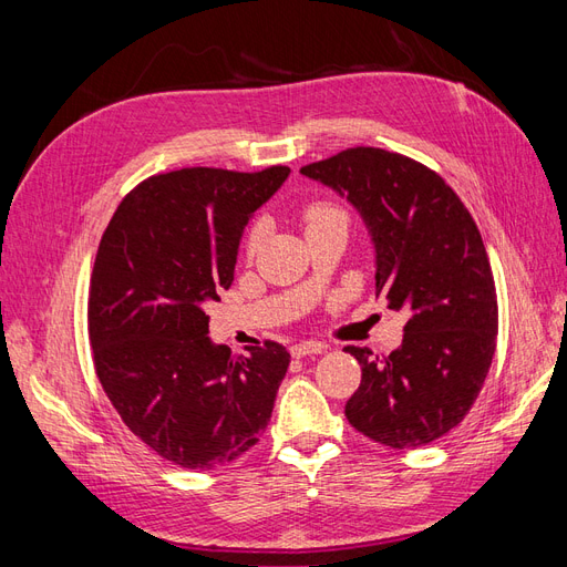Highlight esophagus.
I'll return each mask as SVG.
<instances>
[{
    "label": "esophagus",
    "mask_w": 567,
    "mask_h": 567,
    "mask_svg": "<svg viewBox=\"0 0 567 567\" xmlns=\"http://www.w3.org/2000/svg\"><path fill=\"white\" fill-rule=\"evenodd\" d=\"M323 350H326L323 342L310 340V342H298V346L290 348V354H293V357H307V354H321Z\"/></svg>",
    "instance_id": "1"
}]
</instances>
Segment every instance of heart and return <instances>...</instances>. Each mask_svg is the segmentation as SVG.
<instances>
[{"label": "heart", "instance_id": "heart-1", "mask_svg": "<svg viewBox=\"0 0 567 567\" xmlns=\"http://www.w3.org/2000/svg\"><path fill=\"white\" fill-rule=\"evenodd\" d=\"M331 217H340V210H336L333 205H326V203H315L305 210L307 227H315V225H319V221H326ZM260 241H262V225H257V227H252V231L248 236V250H255L257 246H260Z\"/></svg>", "mask_w": 567, "mask_h": 567}]
</instances>
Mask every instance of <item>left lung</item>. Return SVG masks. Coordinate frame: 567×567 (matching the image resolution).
Returning a JSON list of instances; mask_svg holds the SVG:
<instances>
[{
    "instance_id": "obj_1",
    "label": "left lung",
    "mask_w": 567,
    "mask_h": 567,
    "mask_svg": "<svg viewBox=\"0 0 567 567\" xmlns=\"http://www.w3.org/2000/svg\"><path fill=\"white\" fill-rule=\"evenodd\" d=\"M300 175L333 188L362 217L375 255V298L404 310L388 357L346 348L362 383L346 404L359 433L411 450L450 433L473 406L496 348L494 277L471 213L425 165L357 146Z\"/></svg>"
}]
</instances>
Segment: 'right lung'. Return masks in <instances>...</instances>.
Here are the masks:
<instances>
[{
  "mask_svg": "<svg viewBox=\"0 0 567 567\" xmlns=\"http://www.w3.org/2000/svg\"><path fill=\"white\" fill-rule=\"evenodd\" d=\"M290 167H184L117 205L90 281L94 369L130 431L182 468L248 452L271 419L290 354L279 342L231 354L208 336L205 305L234 281L238 244Z\"/></svg>",
  "mask_w": 567,
  "mask_h": 567,
  "instance_id": "1",
  "label": "right lung"
}]
</instances>
